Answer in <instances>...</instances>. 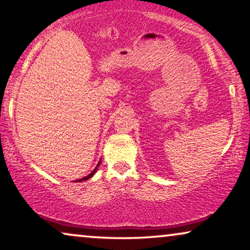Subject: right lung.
Masks as SVG:
<instances>
[{"label": "right lung", "mask_w": 250, "mask_h": 250, "mask_svg": "<svg viewBox=\"0 0 250 250\" xmlns=\"http://www.w3.org/2000/svg\"><path fill=\"white\" fill-rule=\"evenodd\" d=\"M100 164H101V161H100V162H98L97 167L94 168V171H93V172H91V173H89L88 175H87V177H85V178H83V179H80V180H77V181H79V182H80V181H83V180H88V179H89V178H91V177H93V175L95 174V172H96V170H97V168H98V167H100Z\"/></svg>", "instance_id": "1"}]
</instances>
